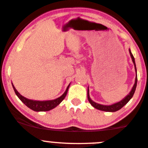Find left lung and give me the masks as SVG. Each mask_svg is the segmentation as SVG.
Instances as JSON below:
<instances>
[{"instance_id": "1", "label": "left lung", "mask_w": 148, "mask_h": 148, "mask_svg": "<svg viewBox=\"0 0 148 148\" xmlns=\"http://www.w3.org/2000/svg\"><path fill=\"white\" fill-rule=\"evenodd\" d=\"M129 52H130V57L132 58V61L134 62V66H135V70L136 72V63H135V59H134V56H133L132 53L130 51V50L129 49ZM136 85H137V74L136 77L135 79V83H134V86L132 88V90H130V92L126 96L125 98H124L122 100H121L120 102H118L115 104H113V105H110V106H104V105H100V104L96 103L95 102H94L93 100H91L90 98V96H89V89L88 88V99L89 102L90 103V105L93 106L95 108L98 109V110H103V111H107V112H115V111H117V110H119V109L122 108L124 106H125L126 104L130 101V99H131L134 96V92H135L136 90Z\"/></svg>"}]
</instances>
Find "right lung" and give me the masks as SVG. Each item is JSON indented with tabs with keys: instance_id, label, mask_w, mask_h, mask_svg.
Instances as JSON below:
<instances>
[{
	"instance_id": "add662e5",
	"label": "right lung",
	"mask_w": 148,
	"mask_h": 148,
	"mask_svg": "<svg viewBox=\"0 0 148 148\" xmlns=\"http://www.w3.org/2000/svg\"><path fill=\"white\" fill-rule=\"evenodd\" d=\"M69 86H70V84L69 85L67 88H66L64 94H62L61 97L57 98V99H53V100L38 101L32 100V99H27V98H26V97H23L21 94H20L19 93H18V90H16L14 85L12 84L13 89H14V92H15L16 95L18 97V98H19V99H21L28 108H29L32 109V110H34V111H48V110H51V109L54 108L55 107H57V106L65 99V97H66V94H67L68 90H69Z\"/></svg>"
}]
</instances>
